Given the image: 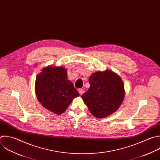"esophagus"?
<instances>
[{
    "instance_id": "esophagus-1",
    "label": "esophagus",
    "mask_w": 160,
    "mask_h": 160,
    "mask_svg": "<svg viewBox=\"0 0 160 160\" xmlns=\"http://www.w3.org/2000/svg\"><path fill=\"white\" fill-rule=\"evenodd\" d=\"M78 92H79V93L80 95H82L83 93V92H84V90L83 89H82V88H80V89H78Z\"/></svg>"
}]
</instances>
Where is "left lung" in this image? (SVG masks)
Wrapping results in <instances>:
<instances>
[{"instance_id": "obj_1", "label": "left lung", "mask_w": 160, "mask_h": 160, "mask_svg": "<svg viewBox=\"0 0 160 160\" xmlns=\"http://www.w3.org/2000/svg\"><path fill=\"white\" fill-rule=\"evenodd\" d=\"M90 87L82 98L90 113L97 118L110 116L123 102L124 85L121 77L110 70L97 72L89 78Z\"/></svg>"}]
</instances>
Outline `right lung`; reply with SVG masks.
<instances>
[{
  "instance_id": "right-lung-1",
  "label": "right lung",
  "mask_w": 160,
  "mask_h": 160,
  "mask_svg": "<svg viewBox=\"0 0 160 160\" xmlns=\"http://www.w3.org/2000/svg\"><path fill=\"white\" fill-rule=\"evenodd\" d=\"M35 92L38 100L43 107L57 115L68 108L79 93L73 84L67 80V71L64 67H47L37 75Z\"/></svg>"
}]
</instances>
